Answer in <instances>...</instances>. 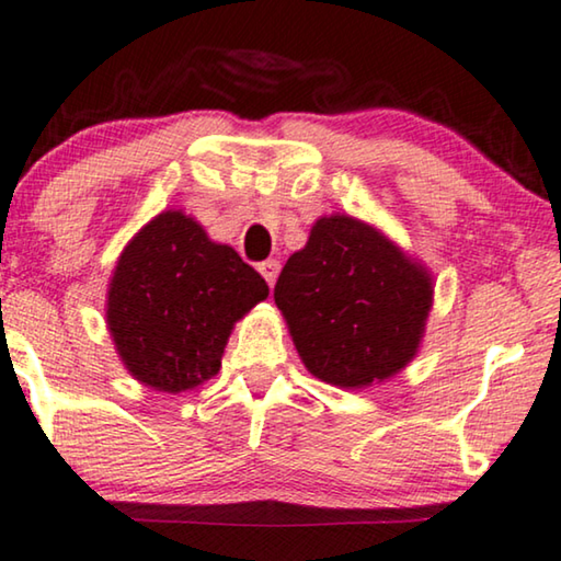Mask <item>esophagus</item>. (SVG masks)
I'll return each mask as SVG.
<instances>
[{
  "mask_svg": "<svg viewBox=\"0 0 561 561\" xmlns=\"http://www.w3.org/2000/svg\"><path fill=\"white\" fill-rule=\"evenodd\" d=\"M257 271H261V275L265 278L267 286H273L275 278H278V271H280V263L278 261H265L257 265Z\"/></svg>",
  "mask_w": 561,
  "mask_h": 561,
  "instance_id": "esophagus-1",
  "label": "esophagus"
}]
</instances>
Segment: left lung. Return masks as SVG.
<instances>
[{"instance_id": "8db88e82", "label": "left lung", "mask_w": 561, "mask_h": 561, "mask_svg": "<svg viewBox=\"0 0 561 561\" xmlns=\"http://www.w3.org/2000/svg\"><path fill=\"white\" fill-rule=\"evenodd\" d=\"M273 298L306 369L327 385L362 389L415 359L433 278L377 227L329 215L288 257Z\"/></svg>"}]
</instances>
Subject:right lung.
Listing matches in <instances>:
<instances>
[{"label":"right lung","mask_w":561,"mask_h":561,"mask_svg":"<svg viewBox=\"0 0 561 561\" xmlns=\"http://www.w3.org/2000/svg\"><path fill=\"white\" fill-rule=\"evenodd\" d=\"M265 298L255 267L194 217L167 209L118 255L105 321L131 377L176 394L220 371L232 327Z\"/></svg>","instance_id":"add662e5"}]
</instances>
